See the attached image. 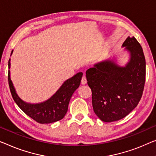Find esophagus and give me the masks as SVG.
Masks as SVG:
<instances>
[{"mask_svg": "<svg viewBox=\"0 0 156 156\" xmlns=\"http://www.w3.org/2000/svg\"><path fill=\"white\" fill-rule=\"evenodd\" d=\"M86 83H87V79H86L85 76H83L82 79H81V84L85 85Z\"/></svg>", "mask_w": 156, "mask_h": 156, "instance_id": "esophagus-1", "label": "esophagus"}]
</instances>
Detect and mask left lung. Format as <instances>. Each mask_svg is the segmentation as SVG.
Returning <instances> with one entry per match:
<instances>
[{"instance_id":"8db88e82","label":"left lung","mask_w":156,"mask_h":156,"mask_svg":"<svg viewBox=\"0 0 156 156\" xmlns=\"http://www.w3.org/2000/svg\"><path fill=\"white\" fill-rule=\"evenodd\" d=\"M131 55L125 67L106 61L86 71L92 90L93 110L104 122L119 120L137 106L146 80V60L142 48L134 37L123 43Z\"/></svg>"}]
</instances>
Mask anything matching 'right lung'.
Instances as JSON below:
<instances>
[{"instance_id": "right-lung-1", "label": "right lung", "mask_w": 156, "mask_h": 156, "mask_svg": "<svg viewBox=\"0 0 156 156\" xmlns=\"http://www.w3.org/2000/svg\"><path fill=\"white\" fill-rule=\"evenodd\" d=\"M11 52V53H12ZM10 60L8 66L10 68ZM83 73H78L73 77L65 81L58 91L45 102L37 104H27L23 101L16 94L8 71V83L12 97L23 112L41 124H48L57 122L64 117L68 111L69 101L72 94L80 84Z\"/></svg>"}]
</instances>
